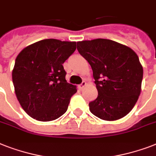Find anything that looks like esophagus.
<instances>
[{
  "label": "esophagus",
  "instance_id": "1",
  "mask_svg": "<svg viewBox=\"0 0 156 156\" xmlns=\"http://www.w3.org/2000/svg\"><path fill=\"white\" fill-rule=\"evenodd\" d=\"M86 86H87V83H86L85 81H83V83H81L80 85H78V88H79L80 90H83V88L85 87Z\"/></svg>",
  "mask_w": 156,
  "mask_h": 156
}]
</instances>
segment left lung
<instances>
[{"label": "left lung", "mask_w": 156, "mask_h": 156, "mask_svg": "<svg viewBox=\"0 0 156 156\" xmlns=\"http://www.w3.org/2000/svg\"><path fill=\"white\" fill-rule=\"evenodd\" d=\"M78 52L91 66L98 97L90 112L104 121H116L133 109L141 93L143 69L130 48L111 40L77 43Z\"/></svg>", "instance_id": "left-lung-1"}]
</instances>
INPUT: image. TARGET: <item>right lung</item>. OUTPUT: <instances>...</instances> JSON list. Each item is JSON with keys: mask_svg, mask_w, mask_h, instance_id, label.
Here are the masks:
<instances>
[{"mask_svg": "<svg viewBox=\"0 0 156 156\" xmlns=\"http://www.w3.org/2000/svg\"><path fill=\"white\" fill-rule=\"evenodd\" d=\"M76 49V42L47 39L23 48L16 57L12 78L16 96L32 118L50 121L68 108L76 86L67 83L63 63Z\"/></svg>", "mask_w": 156, "mask_h": 156, "instance_id": "add662e5", "label": "right lung"}]
</instances>
